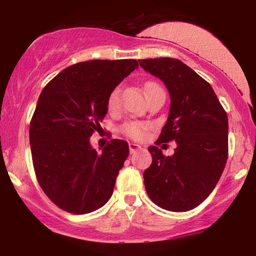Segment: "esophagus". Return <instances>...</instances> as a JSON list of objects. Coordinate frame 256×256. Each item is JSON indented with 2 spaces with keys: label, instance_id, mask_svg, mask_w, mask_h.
Wrapping results in <instances>:
<instances>
[{
  "label": "esophagus",
  "instance_id": "34e87169",
  "mask_svg": "<svg viewBox=\"0 0 256 256\" xmlns=\"http://www.w3.org/2000/svg\"><path fill=\"white\" fill-rule=\"evenodd\" d=\"M128 148H130L131 154H134V152H136L137 150H140V149H142V146L134 144V143H130V144H128Z\"/></svg>",
  "mask_w": 256,
  "mask_h": 256
}]
</instances>
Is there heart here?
I'll list each match as a JSON object with an SVG mask.
<instances>
[{
  "label": "heart",
  "mask_w": 256,
  "mask_h": 256,
  "mask_svg": "<svg viewBox=\"0 0 256 256\" xmlns=\"http://www.w3.org/2000/svg\"><path fill=\"white\" fill-rule=\"evenodd\" d=\"M156 88H160L156 83L154 82H149V83L146 84V92H149V91L152 89H156ZM119 98H120V89L119 88H116V89L112 90L107 100V108L110 112H116L119 108ZM146 128L148 126L146 124H142V122H128V124H125L122 126V132L128 136L130 138H134V140H140V138L144 137Z\"/></svg>",
  "instance_id": "obj_1"
}]
</instances>
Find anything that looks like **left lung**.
Segmentation results:
<instances>
[{
	"mask_svg": "<svg viewBox=\"0 0 256 256\" xmlns=\"http://www.w3.org/2000/svg\"><path fill=\"white\" fill-rule=\"evenodd\" d=\"M168 89L171 107L156 140L177 142L172 156L149 146L152 162L143 177L148 196L171 212H186L210 196L228 155V114L208 82L178 58L140 60Z\"/></svg>",
	"mask_w": 256,
	"mask_h": 256,
	"instance_id": "left-lung-1",
	"label": "left lung"
}]
</instances>
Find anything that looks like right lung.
Instances as JSON below:
<instances>
[{
	"label": "right lung",
	"instance_id": "obj_1",
	"mask_svg": "<svg viewBox=\"0 0 256 256\" xmlns=\"http://www.w3.org/2000/svg\"><path fill=\"white\" fill-rule=\"evenodd\" d=\"M138 61L91 60L67 67L44 86L30 122L34 168L46 195L61 210L85 214L110 198L128 156L122 140L98 154L90 137L107 114V100Z\"/></svg>",
	"mask_w": 256,
	"mask_h": 256
}]
</instances>
